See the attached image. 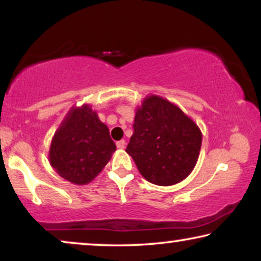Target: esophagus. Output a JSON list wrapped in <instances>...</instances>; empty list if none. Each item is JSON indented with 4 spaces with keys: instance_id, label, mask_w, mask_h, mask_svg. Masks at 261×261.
Returning <instances> with one entry per match:
<instances>
[{
    "instance_id": "obj_1",
    "label": "esophagus",
    "mask_w": 261,
    "mask_h": 261,
    "mask_svg": "<svg viewBox=\"0 0 261 261\" xmlns=\"http://www.w3.org/2000/svg\"><path fill=\"white\" fill-rule=\"evenodd\" d=\"M116 146H117V148L122 149V148H124V146H126V141H124V140L117 141V142H116Z\"/></svg>"
}]
</instances>
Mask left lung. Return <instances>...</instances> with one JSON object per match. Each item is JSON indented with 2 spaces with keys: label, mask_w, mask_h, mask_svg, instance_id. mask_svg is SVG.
<instances>
[{
  "label": "left lung",
  "mask_w": 261,
  "mask_h": 261,
  "mask_svg": "<svg viewBox=\"0 0 261 261\" xmlns=\"http://www.w3.org/2000/svg\"><path fill=\"white\" fill-rule=\"evenodd\" d=\"M126 152L149 183L169 187L185 179L198 160L202 132L169 99L148 95L138 107Z\"/></svg>",
  "instance_id": "obj_1"
}]
</instances>
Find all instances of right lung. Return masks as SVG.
Returning a JSON list of instances; mask_svg holds the SVG:
<instances>
[{
    "label": "right lung",
    "instance_id": "obj_1",
    "mask_svg": "<svg viewBox=\"0 0 261 261\" xmlns=\"http://www.w3.org/2000/svg\"><path fill=\"white\" fill-rule=\"evenodd\" d=\"M107 124L90 105L72 107L53 135L49 164L70 183L85 185L94 180L115 152Z\"/></svg>",
    "mask_w": 261,
    "mask_h": 261
}]
</instances>
